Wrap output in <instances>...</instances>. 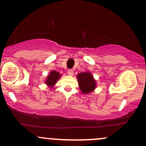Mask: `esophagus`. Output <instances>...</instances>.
Wrapping results in <instances>:
<instances>
[{
    "label": "esophagus",
    "mask_w": 146,
    "mask_h": 146,
    "mask_svg": "<svg viewBox=\"0 0 146 146\" xmlns=\"http://www.w3.org/2000/svg\"><path fill=\"white\" fill-rule=\"evenodd\" d=\"M68 75L70 76H73V70H72V69H69L68 70Z\"/></svg>",
    "instance_id": "34e87169"
}]
</instances>
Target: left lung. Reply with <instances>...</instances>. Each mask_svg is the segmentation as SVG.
<instances>
[{"label": "left lung", "mask_w": 146, "mask_h": 146, "mask_svg": "<svg viewBox=\"0 0 146 146\" xmlns=\"http://www.w3.org/2000/svg\"><path fill=\"white\" fill-rule=\"evenodd\" d=\"M79 88L82 93L87 95L91 93L97 87L96 80L90 71H85L77 75Z\"/></svg>", "instance_id": "8db88e82"}]
</instances>
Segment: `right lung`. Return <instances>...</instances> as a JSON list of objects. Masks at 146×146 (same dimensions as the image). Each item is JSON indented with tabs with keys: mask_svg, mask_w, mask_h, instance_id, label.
Here are the masks:
<instances>
[{
	"mask_svg": "<svg viewBox=\"0 0 146 146\" xmlns=\"http://www.w3.org/2000/svg\"><path fill=\"white\" fill-rule=\"evenodd\" d=\"M61 77V74H60V73L56 71V70H51L49 74L47 76L44 82L48 88H53V87L55 85V84L56 83Z\"/></svg>",
	"mask_w": 146,
	"mask_h": 146,
	"instance_id": "1",
	"label": "right lung"
}]
</instances>
